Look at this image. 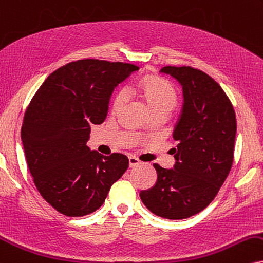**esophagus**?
<instances>
[{"label": "esophagus", "mask_w": 263, "mask_h": 263, "mask_svg": "<svg viewBox=\"0 0 263 263\" xmlns=\"http://www.w3.org/2000/svg\"><path fill=\"white\" fill-rule=\"evenodd\" d=\"M140 163H141L140 160H139V158H137L135 156L129 157V166H130V167H137Z\"/></svg>", "instance_id": "esophagus-1"}]
</instances>
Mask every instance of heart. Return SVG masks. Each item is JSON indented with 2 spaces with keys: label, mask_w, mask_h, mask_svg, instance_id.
<instances>
[{
  "label": "heart",
  "mask_w": 263,
  "mask_h": 263,
  "mask_svg": "<svg viewBox=\"0 0 263 263\" xmlns=\"http://www.w3.org/2000/svg\"><path fill=\"white\" fill-rule=\"evenodd\" d=\"M139 95L144 100L151 113H170L178 102V93L173 84L161 77H147L138 84ZM126 100L124 91L117 93L112 103V111L117 113L122 109Z\"/></svg>",
  "instance_id": "1"
}]
</instances>
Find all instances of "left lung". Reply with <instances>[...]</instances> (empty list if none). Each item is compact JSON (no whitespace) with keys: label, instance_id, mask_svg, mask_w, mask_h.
<instances>
[{"label":"left lung","instance_id":"8db88e82","mask_svg":"<svg viewBox=\"0 0 263 263\" xmlns=\"http://www.w3.org/2000/svg\"><path fill=\"white\" fill-rule=\"evenodd\" d=\"M183 86L184 105L173 132L176 164L166 170L155 163L157 181L142 190L144 205L162 218L184 219L212 202L228 177L234 160L236 118L233 105L209 74L196 68L167 66Z\"/></svg>","mask_w":263,"mask_h":263}]
</instances>
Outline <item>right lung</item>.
I'll use <instances>...</instances> for the list:
<instances>
[{"mask_svg": "<svg viewBox=\"0 0 263 263\" xmlns=\"http://www.w3.org/2000/svg\"><path fill=\"white\" fill-rule=\"evenodd\" d=\"M134 64L79 60L47 77L27 107L22 141L35 186L54 210L68 217L95 212L112 184L129 167L125 155L103 156L86 142L101 124L113 89Z\"/></svg>", "mask_w": 263, "mask_h": 263, "instance_id": "1", "label": "right lung"}]
</instances>
